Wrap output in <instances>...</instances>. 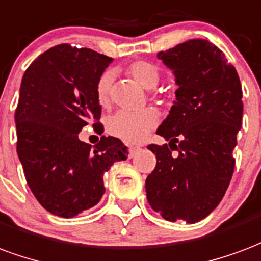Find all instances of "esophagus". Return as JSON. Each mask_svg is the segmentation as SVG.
<instances>
[{
  "mask_svg": "<svg viewBox=\"0 0 261 261\" xmlns=\"http://www.w3.org/2000/svg\"><path fill=\"white\" fill-rule=\"evenodd\" d=\"M137 150H140V148H138V146H130V149H128V152H130V158H133V156H134V153H136Z\"/></svg>",
  "mask_w": 261,
  "mask_h": 261,
  "instance_id": "esophagus-1",
  "label": "esophagus"
}]
</instances>
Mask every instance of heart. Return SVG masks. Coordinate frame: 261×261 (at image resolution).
Here are the masks:
<instances>
[{"label":"heart","instance_id":"heart-1","mask_svg":"<svg viewBox=\"0 0 261 261\" xmlns=\"http://www.w3.org/2000/svg\"><path fill=\"white\" fill-rule=\"evenodd\" d=\"M127 73L146 90L155 88L160 80L159 67L146 61L133 62L127 67ZM113 79H115L113 71L106 70L96 80V101L103 108L109 106L111 103ZM158 121H159V115L152 108H146V109L137 112L120 111L109 117L108 131L109 134L120 138L127 144H140L148 137L149 131L153 130L158 125Z\"/></svg>","mask_w":261,"mask_h":261}]
</instances>
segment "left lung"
Here are the masks:
<instances>
[{
  "mask_svg": "<svg viewBox=\"0 0 261 261\" xmlns=\"http://www.w3.org/2000/svg\"><path fill=\"white\" fill-rule=\"evenodd\" d=\"M158 58L173 70L178 88L156 131L169 145L148 146L156 167L145 181L146 198L165 220L194 224L217 207L232 177L242 87L235 67L207 40L185 41Z\"/></svg>",
  "mask_w": 261,
  "mask_h": 261,
  "instance_id": "8db88e82",
  "label": "left lung"
}]
</instances>
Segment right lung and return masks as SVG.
I'll list each match as a JSON object with an SVG mask.
<instances>
[{
  "label": "right lung",
  "mask_w": 261,
  "mask_h": 261,
  "mask_svg": "<svg viewBox=\"0 0 261 261\" xmlns=\"http://www.w3.org/2000/svg\"><path fill=\"white\" fill-rule=\"evenodd\" d=\"M112 58L61 44L41 54L24 71L15 123L16 150L36 199L49 213L71 219L105 194L103 174L127 159L119 138L102 137L94 146L79 138L99 120L95 86ZM103 131L99 123L92 124Z\"/></svg>",
  "instance_id": "1"
}]
</instances>
